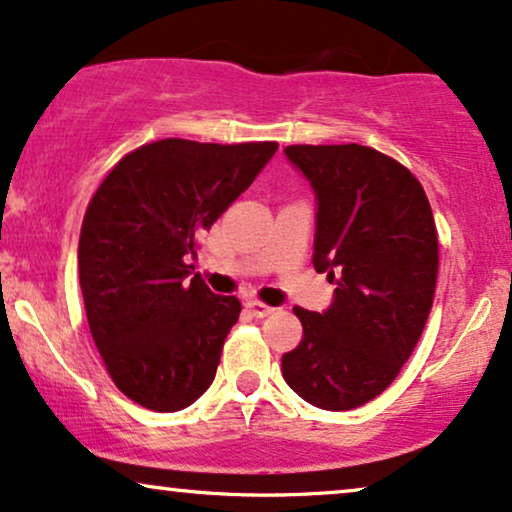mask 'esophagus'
<instances>
[{"label":"esophagus","mask_w":512,"mask_h":512,"mask_svg":"<svg viewBox=\"0 0 512 512\" xmlns=\"http://www.w3.org/2000/svg\"><path fill=\"white\" fill-rule=\"evenodd\" d=\"M245 309H248L255 319H264V316H269L271 312H274V307H269V304H264L260 300H248L245 302Z\"/></svg>","instance_id":"1"}]
</instances>
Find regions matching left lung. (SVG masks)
<instances>
[{"instance_id":"1","label":"left lung","mask_w":512,"mask_h":512,"mask_svg":"<svg viewBox=\"0 0 512 512\" xmlns=\"http://www.w3.org/2000/svg\"><path fill=\"white\" fill-rule=\"evenodd\" d=\"M316 198L314 269L331 307H295L304 335L283 354L290 390L326 411L378 397L418 345L437 283V229L420 181L375 148L288 146Z\"/></svg>"}]
</instances>
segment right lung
<instances>
[{"label": "right lung", "mask_w": 512, "mask_h": 512, "mask_svg": "<svg viewBox=\"0 0 512 512\" xmlns=\"http://www.w3.org/2000/svg\"><path fill=\"white\" fill-rule=\"evenodd\" d=\"M276 148L155 141L125 155L89 203L77 250L89 331L118 390L146 409H186L215 380L241 302L212 293L189 262Z\"/></svg>", "instance_id": "obj_1"}]
</instances>
